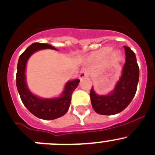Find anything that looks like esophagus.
I'll return each mask as SVG.
<instances>
[{
    "label": "esophagus",
    "mask_w": 155,
    "mask_h": 155,
    "mask_svg": "<svg viewBox=\"0 0 155 155\" xmlns=\"http://www.w3.org/2000/svg\"><path fill=\"white\" fill-rule=\"evenodd\" d=\"M88 76H89V72H88L87 69L84 68L80 74V78L82 79L84 78H87Z\"/></svg>",
    "instance_id": "1"
}]
</instances>
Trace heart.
I'll list each match as a JSON object with an SVG mask.
<instances>
[{"label":"heart","instance_id":"b5f03b06","mask_svg":"<svg viewBox=\"0 0 155 155\" xmlns=\"http://www.w3.org/2000/svg\"><path fill=\"white\" fill-rule=\"evenodd\" d=\"M111 50H112L111 48H105L101 51V53L102 55H105L106 56V55H107V54L111 51ZM113 55L115 57V58H117V57L119 56V53H118L117 51H114V52L113 53Z\"/></svg>","mask_w":155,"mask_h":155}]
</instances>
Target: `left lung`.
<instances>
[{
    "mask_svg": "<svg viewBox=\"0 0 155 155\" xmlns=\"http://www.w3.org/2000/svg\"><path fill=\"white\" fill-rule=\"evenodd\" d=\"M124 48L126 62L114 89L107 95L97 94L94 87L91 90V104L98 114L109 116L120 113L129 105L135 95L139 79V68L134 51L128 46H124Z\"/></svg>",
    "mask_w": 155,
    "mask_h": 155,
    "instance_id": "8db88e82",
    "label": "left lung"
}]
</instances>
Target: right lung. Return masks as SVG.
<instances>
[{"mask_svg": "<svg viewBox=\"0 0 155 155\" xmlns=\"http://www.w3.org/2000/svg\"><path fill=\"white\" fill-rule=\"evenodd\" d=\"M56 50L54 47L46 43L35 42L29 45L21 54L17 64V91L25 107L32 114L39 119L51 120L64 116L68 110L74 91L78 86L80 80L69 81L66 83L64 91L59 97L42 98L32 94L28 88L26 81V66L28 59L32 54L41 49Z\"/></svg>", "mask_w": 155, "mask_h": 155, "instance_id": "right-lung-1", "label": "right lung"}]
</instances>
